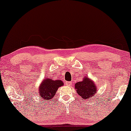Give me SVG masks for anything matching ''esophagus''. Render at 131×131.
Returning <instances> with one entry per match:
<instances>
[{
  "label": "esophagus",
  "mask_w": 131,
  "mask_h": 131,
  "mask_svg": "<svg viewBox=\"0 0 131 131\" xmlns=\"http://www.w3.org/2000/svg\"><path fill=\"white\" fill-rule=\"evenodd\" d=\"M66 85L68 86H71V82H66Z\"/></svg>",
  "instance_id": "1"
}]
</instances>
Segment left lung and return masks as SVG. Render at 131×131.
<instances>
[{"label":"left lung","instance_id":"1","mask_svg":"<svg viewBox=\"0 0 131 131\" xmlns=\"http://www.w3.org/2000/svg\"><path fill=\"white\" fill-rule=\"evenodd\" d=\"M75 89L77 93L83 98V100H85V101L90 99L97 92V86L88 76L83 77L82 81L77 82L75 84Z\"/></svg>","mask_w":131,"mask_h":131}]
</instances>
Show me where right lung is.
<instances>
[{"label":"right lung","instance_id":"add662e5","mask_svg":"<svg viewBox=\"0 0 131 131\" xmlns=\"http://www.w3.org/2000/svg\"><path fill=\"white\" fill-rule=\"evenodd\" d=\"M64 85L61 80H53L49 78H45L39 86L38 91L39 97L42 98L43 101H51L54 97L59 88Z\"/></svg>","mask_w":131,"mask_h":131}]
</instances>
